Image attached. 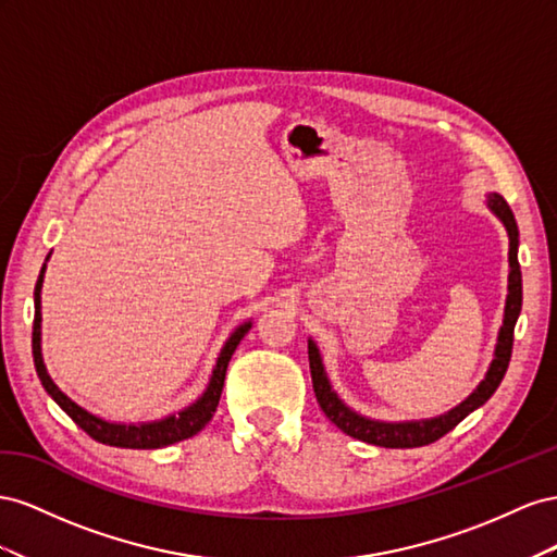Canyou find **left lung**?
I'll list each match as a JSON object with an SVG mask.
<instances>
[{
	"label": "left lung",
	"instance_id": "obj_1",
	"mask_svg": "<svg viewBox=\"0 0 557 557\" xmlns=\"http://www.w3.org/2000/svg\"><path fill=\"white\" fill-rule=\"evenodd\" d=\"M485 205L487 210L502 221L508 235V294L504 304V320L497 333L495 357L490 361L485 377L475 385V389L462 404H457L448 412H443V416L426 418V420H401V422L373 420V418L361 416V412H357L355 408H349L341 399L338 392L331 387L320 347H317L312 338H308V359H310L314 396L317 401H320L324 416L347 436L371 443V446H380V448H420V446H426V443L438 441L443 434H448L455 424L462 422L475 408H481L499 387L502 377L508 369V361H511L513 329L522 308V273L518 263V224L511 208H508V202L499 194H487Z\"/></svg>",
	"mask_w": 557,
	"mask_h": 557
}]
</instances>
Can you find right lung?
<instances>
[{
	"label": "right lung",
	"instance_id": "right-lung-1",
	"mask_svg": "<svg viewBox=\"0 0 557 557\" xmlns=\"http://www.w3.org/2000/svg\"><path fill=\"white\" fill-rule=\"evenodd\" d=\"M51 259V253L46 257V261ZM44 273H46V263L41 265L39 280L35 284V326H32V357H35V369L41 380L44 389L49 392L51 399L67 412V416L84 429V432L104 443V446H114V448H133V450H156V448H165L172 446V443H180L184 438L196 436L200 429L208 424L214 416V410L221 399V389H224V380H226V369L228 361L235 352V347L240 345L245 338V333L251 329V320L243 322L240 326H235L231 331V336L226 338L224 347L216 357V363L210 375L208 387L202 389V394L194 404H188L186 408L170 412V416L161 420H151V422H111L104 420L95 412L86 410L84 406H78L72 401L70 396L62 392L53 377L46 371L44 355H41V287H44Z\"/></svg>",
	"mask_w": 557,
	"mask_h": 557
}]
</instances>
